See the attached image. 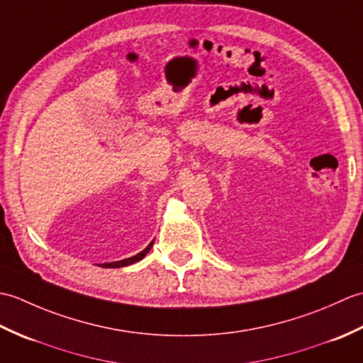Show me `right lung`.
Instances as JSON below:
<instances>
[{"mask_svg":"<svg viewBox=\"0 0 363 363\" xmlns=\"http://www.w3.org/2000/svg\"><path fill=\"white\" fill-rule=\"evenodd\" d=\"M152 243H154V242H151L142 252H138L137 256H133V257H129V259H123V260H118V262H111V264H103L101 267H103V268H120V267H126V265L134 264V262L142 260V259L146 256V254L150 252V250L152 248Z\"/></svg>","mask_w":363,"mask_h":363,"instance_id":"obj_1","label":"right lung"}]
</instances>
